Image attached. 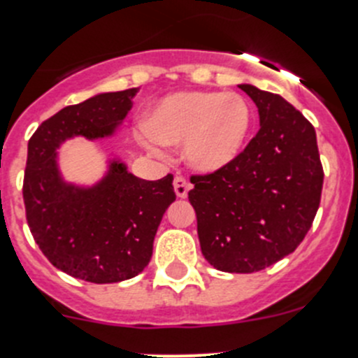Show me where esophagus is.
Here are the masks:
<instances>
[{"label":"esophagus","instance_id":"esophagus-1","mask_svg":"<svg viewBox=\"0 0 358 358\" xmlns=\"http://www.w3.org/2000/svg\"><path fill=\"white\" fill-rule=\"evenodd\" d=\"M173 187H175L176 196L182 197V199H183V197H187V194H189V189H190L189 182H187V180L183 178L182 175L175 176V180H173Z\"/></svg>","mask_w":358,"mask_h":358}]
</instances>
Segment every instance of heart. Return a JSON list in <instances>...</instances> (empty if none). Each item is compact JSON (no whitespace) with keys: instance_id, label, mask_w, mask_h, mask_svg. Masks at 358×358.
Instances as JSON below:
<instances>
[{"instance_id":"obj_1","label":"heart","mask_w":358,"mask_h":358,"mask_svg":"<svg viewBox=\"0 0 358 358\" xmlns=\"http://www.w3.org/2000/svg\"><path fill=\"white\" fill-rule=\"evenodd\" d=\"M251 122V103L239 93L176 92L150 109L142 140L150 147L183 143L187 161L211 173L239 156Z\"/></svg>"}]
</instances>
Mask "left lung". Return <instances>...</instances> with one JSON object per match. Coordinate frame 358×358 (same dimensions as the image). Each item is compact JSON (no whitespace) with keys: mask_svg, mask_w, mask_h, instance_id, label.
I'll list each match as a JSON object with an SVG mask.
<instances>
[{"mask_svg":"<svg viewBox=\"0 0 358 358\" xmlns=\"http://www.w3.org/2000/svg\"><path fill=\"white\" fill-rule=\"evenodd\" d=\"M258 107L259 129L229 166L192 175L204 258L252 273L294 251L320 204L324 169L312 122L275 93L239 85Z\"/></svg>","mask_w":358,"mask_h":358,"instance_id":"8db88e82","label":"left lung"}]
</instances>
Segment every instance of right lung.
<instances>
[{"label": "right lung", "mask_w": 358, "mask_h": 358, "mask_svg": "<svg viewBox=\"0 0 358 358\" xmlns=\"http://www.w3.org/2000/svg\"><path fill=\"white\" fill-rule=\"evenodd\" d=\"M136 92L100 93L64 107L29 140L22 187L29 229L53 266L86 282L138 275L152 258L162 215L176 199L173 175L149 182L128 173L121 161H112L107 175L88 189L60 176L55 152L60 143L78 135L110 136Z\"/></svg>", "instance_id": "add662e5"}]
</instances>
